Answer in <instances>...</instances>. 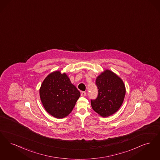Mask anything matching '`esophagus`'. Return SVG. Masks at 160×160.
Returning <instances> with one entry per match:
<instances>
[{"mask_svg": "<svg viewBox=\"0 0 160 160\" xmlns=\"http://www.w3.org/2000/svg\"><path fill=\"white\" fill-rule=\"evenodd\" d=\"M86 94H87V92H86L85 91H82L81 93V96H82V97H85V96H86Z\"/></svg>", "mask_w": 160, "mask_h": 160, "instance_id": "obj_1", "label": "esophagus"}]
</instances>
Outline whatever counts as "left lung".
I'll list each match as a JSON object with an SVG mask.
<instances>
[{
    "mask_svg": "<svg viewBox=\"0 0 160 160\" xmlns=\"http://www.w3.org/2000/svg\"><path fill=\"white\" fill-rule=\"evenodd\" d=\"M98 96L91 100L92 109L101 117H109L118 111L125 98V87L120 77L110 70H104L96 78Z\"/></svg>",
    "mask_w": 160,
    "mask_h": 160,
    "instance_id": "8db88e82",
    "label": "left lung"
}]
</instances>
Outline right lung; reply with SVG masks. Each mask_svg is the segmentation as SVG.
I'll return each instance as SVG.
<instances>
[{
  "mask_svg": "<svg viewBox=\"0 0 160 160\" xmlns=\"http://www.w3.org/2000/svg\"><path fill=\"white\" fill-rule=\"evenodd\" d=\"M39 95L45 109L54 118L60 119L72 111L81 94L66 73L56 70L45 78Z\"/></svg>",
  "mask_w": 160,
  "mask_h": 160,
  "instance_id": "add662e5",
  "label": "right lung"
}]
</instances>
